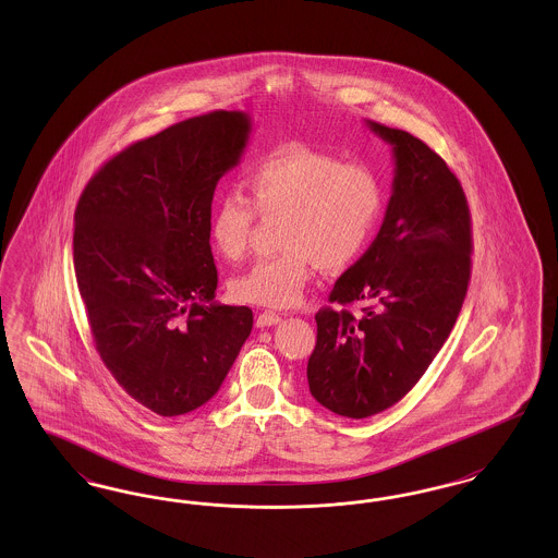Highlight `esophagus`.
Instances as JSON below:
<instances>
[{
  "mask_svg": "<svg viewBox=\"0 0 558 558\" xmlns=\"http://www.w3.org/2000/svg\"><path fill=\"white\" fill-rule=\"evenodd\" d=\"M280 316L276 312H262L257 316V328H267V326H276L280 322Z\"/></svg>",
  "mask_w": 558,
  "mask_h": 558,
  "instance_id": "1",
  "label": "esophagus"
}]
</instances>
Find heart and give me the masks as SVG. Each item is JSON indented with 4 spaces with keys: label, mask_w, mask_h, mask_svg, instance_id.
<instances>
[{
    "label": "heart",
    "mask_w": 558,
    "mask_h": 558,
    "mask_svg": "<svg viewBox=\"0 0 558 558\" xmlns=\"http://www.w3.org/2000/svg\"><path fill=\"white\" fill-rule=\"evenodd\" d=\"M246 186L251 201L239 192L217 201L209 236L223 259L239 262L255 223L252 207L259 215H282L278 242L284 251L248 267L232 284L240 301L264 307L296 305L316 266L326 271L351 266L371 242L385 203L371 167L303 146L262 160Z\"/></svg>",
    "instance_id": "heart-1"
}]
</instances>
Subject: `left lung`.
<instances>
[{
	"label": "left lung",
	"mask_w": 558,
	"mask_h": 558,
	"mask_svg": "<svg viewBox=\"0 0 558 558\" xmlns=\"http://www.w3.org/2000/svg\"><path fill=\"white\" fill-rule=\"evenodd\" d=\"M393 146L396 178L371 248L335 282L316 314L307 362L312 396L330 412L368 418L396 405L450 337L471 280V211L446 160L412 133L366 121ZM371 302L360 317L345 307Z\"/></svg>",
	"instance_id": "obj_1"
}]
</instances>
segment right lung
<instances>
[{
	"label": "right lung",
	"instance_id": "right-lung-1",
	"mask_svg": "<svg viewBox=\"0 0 558 558\" xmlns=\"http://www.w3.org/2000/svg\"><path fill=\"white\" fill-rule=\"evenodd\" d=\"M251 133L213 110L140 140L81 192L73 262L108 372L137 403L182 416L217 393L251 335L248 307L215 303L209 219Z\"/></svg>",
	"mask_w": 558,
	"mask_h": 558
}]
</instances>
